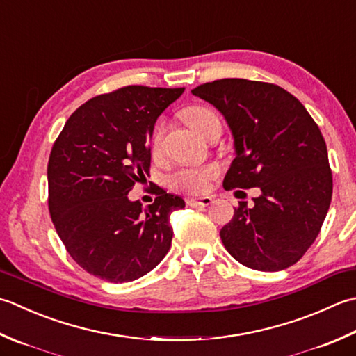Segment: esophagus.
Listing matches in <instances>:
<instances>
[{
  "mask_svg": "<svg viewBox=\"0 0 356 356\" xmlns=\"http://www.w3.org/2000/svg\"><path fill=\"white\" fill-rule=\"evenodd\" d=\"M186 204L190 205V207H194V208H199V207H208V205H211L213 204V197H208V196H205V197H199V199H188L186 200Z\"/></svg>",
  "mask_w": 356,
  "mask_h": 356,
  "instance_id": "1",
  "label": "esophagus"
}]
</instances>
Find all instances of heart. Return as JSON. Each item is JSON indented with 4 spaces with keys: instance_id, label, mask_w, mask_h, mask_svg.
Returning <instances> with one entry per match:
<instances>
[{
    "instance_id": "1",
    "label": "heart",
    "mask_w": 356,
    "mask_h": 356,
    "mask_svg": "<svg viewBox=\"0 0 356 356\" xmlns=\"http://www.w3.org/2000/svg\"><path fill=\"white\" fill-rule=\"evenodd\" d=\"M185 122L197 132L200 137H207L210 129L214 127H220V122L218 115H216L210 108L207 106H190L182 113ZM163 137V129L157 128L152 137V151H157L160 148ZM219 174V168L216 165H208L205 168H185L179 170L170 177V185L176 190L190 194H199L204 193L208 185H210L211 179H214Z\"/></svg>"
}]
</instances>
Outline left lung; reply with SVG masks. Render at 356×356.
<instances>
[{"label":"left lung","mask_w":356,"mask_h":356,"mask_svg":"<svg viewBox=\"0 0 356 356\" xmlns=\"http://www.w3.org/2000/svg\"><path fill=\"white\" fill-rule=\"evenodd\" d=\"M211 103L234 138L225 190L257 186L254 204L239 202L220 229L227 252L248 268L280 271L315 242L332 200L324 137L304 104L264 81L222 79L191 90Z\"/></svg>","instance_id":"1"}]
</instances>
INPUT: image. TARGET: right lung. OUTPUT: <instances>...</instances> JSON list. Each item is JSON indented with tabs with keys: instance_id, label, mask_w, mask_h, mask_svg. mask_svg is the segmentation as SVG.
Returning a JSON list of instances; mask_svg holds the SVG:
<instances>
[{
	"instance_id": "obj_1",
	"label": "right lung",
	"mask_w": 356,
	"mask_h": 356,
	"mask_svg": "<svg viewBox=\"0 0 356 356\" xmlns=\"http://www.w3.org/2000/svg\"><path fill=\"white\" fill-rule=\"evenodd\" d=\"M185 88L124 86L69 117L47 165L49 211L72 259L108 282L149 273L168 253L170 214L185 207L162 188L143 210L128 193L149 172L157 117Z\"/></svg>"
}]
</instances>
